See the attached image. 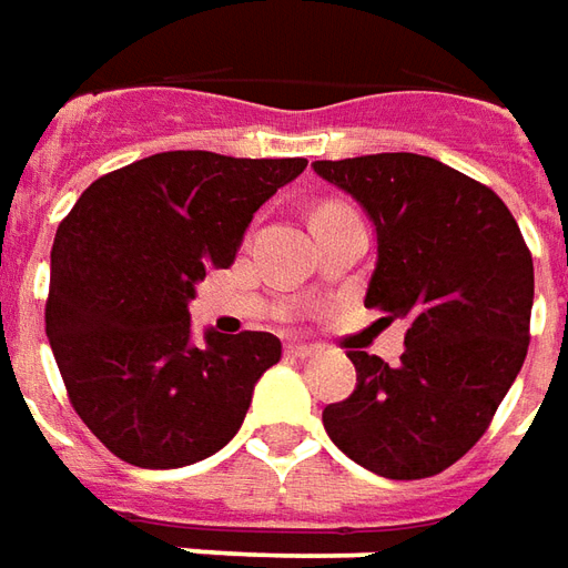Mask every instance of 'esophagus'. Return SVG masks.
Masks as SVG:
<instances>
[{
	"label": "esophagus",
	"mask_w": 568,
	"mask_h": 568,
	"mask_svg": "<svg viewBox=\"0 0 568 568\" xmlns=\"http://www.w3.org/2000/svg\"><path fill=\"white\" fill-rule=\"evenodd\" d=\"M287 355L291 357H315L317 355V345H308V342H291L287 345Z\"/></svg>",
	"instance_id": "34e87169"
}]
</instances>
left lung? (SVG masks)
<instances>
[{
    "label": "left lung",
    "instance_id": "left-lung-1",
    "mask_svg": "<svg viewBox=\"0 0 568 568\" xmlns=\"http://www.w3.org/2000/svg\"><path fill=\"white\" fill-rule=\"evenodd\" d=\"M312 168L376 226L364 305L409 321L397 364L348 352L357 385L324 406V428L379 477H434L484 437L526 361L532 253L493 189L437 159L379 152Z\"/></svg>",
    "mask_w": 568,
    "mask_h": 568
}]
</instances>
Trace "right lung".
<instances>
[{"instance_id": "add662e5", "label": "right lung", "mask_w": 568, "mask_h": 568, "mask_svg": "<svg viewBox=\"0 0 568 568\" xmlns=\"http://www.w3.org/2000/svg\"><path fill=\"white\" fill-rule=\"evenodd\" d=\"M305 159L159 152L100 176L58 226L45 333L72 409L136 468H183L239 434L253 385L281 361L272 333L192 342L207 268L235 263L253 213Z\"/></svg>"}]
</instances>
